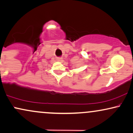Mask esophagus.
Here are the masks:
<instances>
[{
	"label": "esophagus",
	"instance_id": "obj_1",
	"mask_svg": "<svg viewBox=\"0 0 133 133\" xmlns=\"http://www.w3.org/2000/svg\"><path fill=\"white\" fill-rule=\"evenodd\" d=\"M57 61H63V58H57Z\"/></svg>",
	"mask_w": 133,
	"mask_h": 133
}]
</instances>
